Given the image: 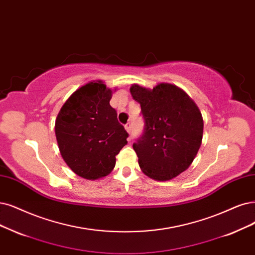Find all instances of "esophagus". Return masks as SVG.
Masks as SVG:
<instances>
[{"mask_svg": "<svg viewBox=\"0 0 255 255\" xmlns=\"http://www.w3.org/2000/svg\"><path fill=\"white\" fill-rule=\"evenodd\" d=\"M125 129H126V131H127L128 133L131 132V123H130V122H128L127 124L125 125Z\"/></svg>", "mask_w": 255, "mask_h": 255, "instance_id": "34e87169", "label": "esophagus"}]
</instances>
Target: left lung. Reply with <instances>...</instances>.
<instances>
[{"instance_id":"1","label":"left lung","mask_w":255,"mask_h":255,"mask_svg":"<svg viewBox=\"0 0 255 255\" xmlns=\"http://www.w3.org/2000/svg\"><path fill=\"white\" fill-rule=\"evenodd\" d=\"M139 103L145 132L133 149L142 171L155 181H169L187 170L202 145L204 121L194 101L169 83L152 89L131 85Z\"/></svg>"}]
</instances>
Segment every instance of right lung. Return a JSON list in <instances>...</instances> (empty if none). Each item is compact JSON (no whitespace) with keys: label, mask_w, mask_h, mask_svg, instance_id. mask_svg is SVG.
<instances>
[{"label":"right lung","mask_w":255,"mask_h":255,"mask_svg":"<svg viewBox=\"0 0 255 255\" xmlns=\"http://www.w3.org/2000/svg\"><path fill=\"white\" fill-rule=\"evenodd\" d=\"M103 81H92L75 90L55 120L61 155L71 170L86 180L107 176L116 155L127 144L128 133L110 106L112 92Z\"/></svg>","instance_id":"right-lung-1"}]
</instances>
